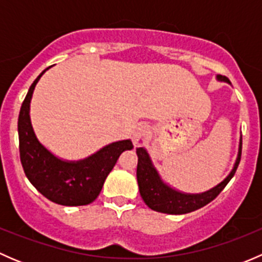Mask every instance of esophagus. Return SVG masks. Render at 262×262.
Segmentation results:
<instances>
[{"instance_id": "1", "label": "esophagus", "mask_w": 262, "mask_h": 262, "mask_svg": "<svg viewBox=\"0 0 262 262\" xmlns=\"http://www.w3.org/2000/svg\"><path fill=\"white\" fill-rule=\"evenodd\" d=\"M148 136H149V129H148L147 125L139 124L138 126H136L133 133H132V139H133L134 146H139L143 142H146L148 139Z\"/></svg>"}]
</instances>
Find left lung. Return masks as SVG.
<instances>
[{"label": "left lung", "instance_id": "1", "mask_svg": "<svg viewBox=\"0 0 262 262\" xmlns=\"http://www.w3.org/2000/svg\"><path fill=\"white\" fill-rule=\"evenodd\" d=\"M216 78L221 81H226L228 83V78L226 76L218 75ZM242 153V139L239 142L238 157L234 163L233 170L231 171L227 179L216 185L215 187L210 189L209 191L203 192V194H184V192L176 191L171 189L158 176L157 171L153 167L150 158L148 156L147 150L144 148H137V156H138V165H137V180H138L139 192H141L142 199L152 210L166 214H186L194 210L203 208L204 205L209 204L212 200L215 199L219 192L226 187L229 180L233 178L236 173L237 167L241 161Z\"/></svg>", "mask_w": 262, "mask_h": 262}]
</instances>
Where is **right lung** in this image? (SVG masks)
<instances>
[{
    "mask_svg": "<svg viewBox=\"0 0 262 262\" xmlns=\"http://www.w3.org/2000/svg\"><path fill=\"white\" fill-rule=\"evenodd\" d=\"M47 70L33 82L18 114L21 165L29 181L50 202L67 207L87 205L99 196L105 179L115 166L120 153L132 149L133 144L129 139L115 142L77 162L59 160L41 146L31 126L29 110L35 84Z\"/></svg>",
    "mask_w": 262,
    "mask_h": 262,
    "instance_id": "right-lung-1",
    "label": "right lung"
}]
</instances>
